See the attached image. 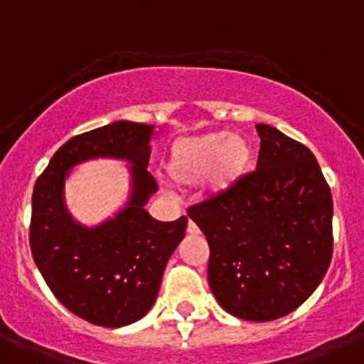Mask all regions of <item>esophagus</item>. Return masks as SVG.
<instances>
[{"label":"esophagus","mask_w":364,"mask_h":364,"mask_svg":"<svg viewBox=\"0 0 364 364\" xmlns=\"http://www.w3.org/2000/svg\"><path fill=\"white\" fill-rule=\"evenodd\" d=\"M186 232H188V235H199V228L198 224L193 223V220H188V226H186Z\"/></svg>","instance_id":"esophagus-1"}]
</instances>
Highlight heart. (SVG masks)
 Segmentation results:
<instances>
[{"mask_svg":"<svg viewBox=\"0 0 364 364\" xmlns=\"http://www.w3.org/2000/svg\"><path fill=\"white\" fill-rule=\"evenodd\" d=\"M251 161L253 147L246 136L213 131L176 141L166 168L181 185H196L206 178L210 192L219 196L242 179Z\"/></svg>","mask_w":364,"mask_h":364,"instance_id":"b5f03b06","label":"heart"}]
</instances>
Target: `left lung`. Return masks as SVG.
<instances>
[{
    "label": "left lung",
    "mask_w": 364,
    "mask_h": 364,
    "mask_svg": "<svg viewBox=\"0 0 364 364\" xmlns=\"http://www.w3.org/2000/svg\"><path fill=\"white\" fill-rule=\"evenodd\" d=\"M257 171L188 208L210 246L208 284L220 307L271 321L300 307L332 259V196L314 154L257 124Z\"/></svg>",
    "instance_id": "obj_1"
}]
</instances>
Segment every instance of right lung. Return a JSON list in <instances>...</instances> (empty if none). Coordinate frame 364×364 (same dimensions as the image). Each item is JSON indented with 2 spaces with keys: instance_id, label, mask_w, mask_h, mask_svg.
Returning <instances> with one entry per match:
<instances>
[{
  "instance_id": "add662e5",
  "label": "right lung",
  "mask_w": 364,
  "mask_h": 364,
  "mask_svg": "<svg viewBox=\"0 0 364 364\" xmlns=\"http://www.w3.org/2000/svg\"><path fill=\"white\" fill-rule=\"evenodd\" d=\"M154 125L118 120L73 136L50 159L32 196L30 247L57 300L82 320L107 328L144 318L158 298L163 271L185 237L186 217L156 220L145 210L158 183L147 172ZM129 163V199L113 218L84 227L67 212L70 168L90 159Z\"/></svg>"
}]
</instances>
